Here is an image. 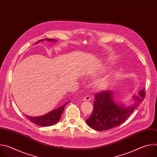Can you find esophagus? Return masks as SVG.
<instances>
[{
    "label": "esophagus",
    "instance_id": "obj_1",
    "mask_svg": "<svg viewBox=\"0 0 157 157\" xmlns=\"http://www.w3.org/2000/svg\"><path fill=\"white\" fill-rule=\"evenodd\" d=\"M91 97L90 96H86L84 98H83V101H89L91 100Z\"/></svg>",
    "mask_w": 157,
    "mask_h": 157
}]
</instances>
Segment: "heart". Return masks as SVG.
Wrapping results in <instances>:
<instances>
[{
	"mask_svg": "<svg viewBox=\"0 0 157 157\" xmlns=\"http://www.w3.org/2000/svg\"><path fill=\"white\" fill-rule=\"evenodd\" d=\"M109 82H110V78L109 77L102 78L96 82V87L98 89H105L108 86Z\"/></svg>",
	"mask_w": 157,
	"mask_h": 157,
	"instance_id": "1",
	"label": "heart"
}]
</instances>
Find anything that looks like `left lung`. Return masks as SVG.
Here are the masks:
<instances>
[{
	"label": "left lung",
	"mask_w": 157,
	"mask_h": 157,
	"mask_svg": "<svg viewBox=\"0 0 157 157\" xmlns=\"http://www.w3.org/2000/svg\"><path fill=\"white\" fill-rule=\"evenodd\" d=\"M139 96H135L132 105L125 107L113 101V93L103 91L95 95L93 110L91 116L86 122L87 124L98 131H103L116 127L123 124L133 111L142 102L145 97V89L139 93Z\"/></svg>",
	"instance_id": "left-lung-1"
}]
</instances>
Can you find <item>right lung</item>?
Segmentation results:
<instances>
[{"mask_svg":"<svg viewBox=\"0 0 157 157\" xmlns=\"http://www.w3.org/2000/svg\"><path fill=\"white\" fill-rule=\"evenodd\" d=\"M44 40V39H42V40H39L38 41H43ZM45 40H48V41H53L54 40L53 39H50V38H45ZM69 102H68L65 104H64L63 105L61 106L60 107L54 109L53 110L50 112L49 113L44 115L43 116L30 117L29 116H26V117L32 122L35 124L37 125H40V126H42V127L51 126L52 125H54L55 124H56L57 122H58L59 121L61 116L62 113H63V110L64 109L65 105Z\"/></svg>","mask_w":157,"mask_h":157,"instance_id":"add662e5","label":"right lung"}]
</instances>
